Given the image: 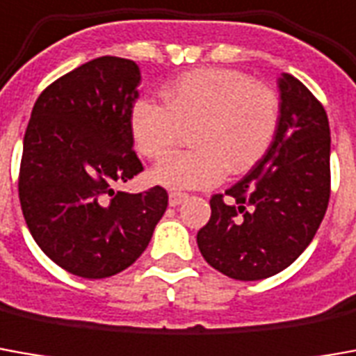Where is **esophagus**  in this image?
<instances>
[{
  "label": "esophagus",
  "instance_id": "1",
  "mask_svg": "<svg viewBox=\"0 0 356 356\" xmlns=\"http://www.w3.org/2000/svg\"><path fill=\"white\" fill-rule=\"evenodd\" d=\"M186 198L185 193H177V191H173V193H170V206H179V204L183 202Z\"/></svg>",
  "mask_w": 356,
  "mask_h": 356
}]
</instances>
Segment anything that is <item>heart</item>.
I'll list each match as a JSON object with an SVG mask.
<instances>
[{
  "mask_svg": "<svg viewBox=\"0 0 356 356\" xmlns=\"http://www.w3.org/2000/svg\"><path fill=\"white\" fill-rule=\"evenodd\" d=\"M158 102H135L129 118L138 154L161 160L181 140V129H193V150L175 154L150 173L156 185L183 191L208 188L245 173L262 160L282 121L280 96L248 74L204 67L181 74L161 90Z\"/></svg>",
  "mask_w": 356,
  "mask_h": 356,
  "instance_id": "1",
  "label": "heart"
}]
</instances>
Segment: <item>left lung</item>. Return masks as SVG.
Masks as SVG:
<instances>
[{
  "label": "left lung",
  "instance_id": "8db88e82",
  "mask_svg": "<svg viewBox=\"0 0 356 356\" xmlns=\"http://www.w3.org/2000/svg\"><path fill=\"white\" fill-rule=\"evenodd\" d=\"M282 121L273 144L225 195L196 235L204 260L241 282L291 266L310 245L330 202V123L299 79H280Z\"/></svg>",
  "mask_w": 356,
  "mask_h": 356
}]
</instances>
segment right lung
Wrapping results in <instances>:
<instances>
[{
  "instance_id": "1",
  "label": "right lung",
  "mask_w": 356,
  "mask_h": 356,
  "mask_svg": "<svg viewBox=\"0 0 356 356\" xmlns=\"http://www.w3.org/2000/svg\"><path fill=\"white\" fill-rule=\"evenodd\" d=\"M138 65L104 56L38 96L22 143L19 200L38 247L65 272L102 280L143 254L168 208V191H115L144 170L129 118Z\"/></svg>"
}]
</instances>
